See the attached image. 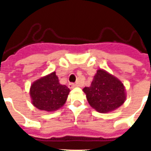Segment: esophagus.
Here are the masks:
<instances>
[{"label": "esophagus", "instance_id": "esophagus-1", "mask_svg": "<svg viewBox=\"0 0 151 151\" xmlns=\"http://www.w3.org/2000/svg\"><path fill=\"white\" fill-rule=\"evenodd\" d=\"M78 86V85H76V84H73V83H69L68 84V87L70 88H75Z\"/></svg>", "mask_w": 151, "mask_h": 151}]
</instances>
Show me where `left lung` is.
<instances>
[{"label": "left lung", "instance_id": "8db88e82", "mask_svg": "<svg viewBox=\"0 0 151 151\" xmlns=\"http://www.w3.org/2000/svg\"><path fill=\"white\" fill-rule=\"evenodd\" d=\"M90 106L100 113L117 109L125 100L124 85L103 70H98L90 87L83 89Z\"/></svg>", "mask_w": 151, "mask_h": 151}]
</instances>
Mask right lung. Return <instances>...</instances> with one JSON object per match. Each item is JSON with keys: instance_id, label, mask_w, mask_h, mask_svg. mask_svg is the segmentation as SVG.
<instances>
[{"instance_id": "right-lung-1", "label": "right lung", "mask_w": 151, "mask_h": 151, "mask_svg": "<svg viewBox=\"0 0 151 151\" xmlns=\"http://www.w3.org/2000/svg\"><path fill=\"white\" fill-rule=\"evenodd\" d=\"M69 92L70 88L60 85L55 72H53L33 83L29 93L34 106L49 112L64 105Z\"/></svg>"}]
</instances>
